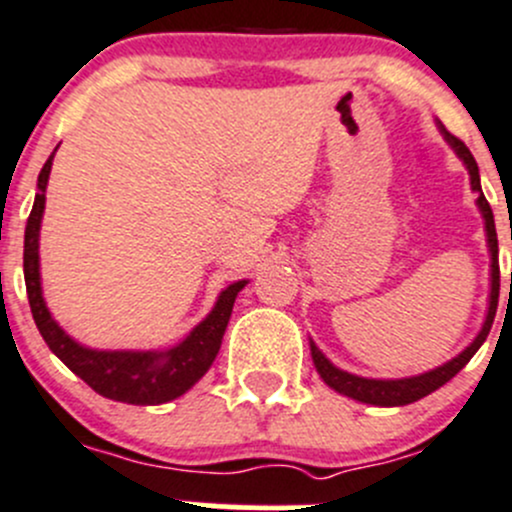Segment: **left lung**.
<instances>
[{
  "label": "left lung",
  "instance_id": "1",
  "mask_svg": "<svg viewBox=\"0 0 512 512\" xmlns=\"http://www.w3.org/2000/svg\"><path fill=\"white\" fill-rule=\"evenodd\" d=\"M438 131L443 134V139L448 141L450 149L455 151L463 166L468 169L470 176V189L475 191V206H478L480 216H483V224H485V241H488V254H490V296H488V311H485V321L480 326L478 336L463 348L455 358L445 361L443 366H435L430 368L426 373H418V376H408V378H363L356 376V373H348L343 368L333 366L326 356H323L321 348L316 346L313 341H308L311 346V358H313V366H316L318 376L323 378L328 388H333L336 393L341 396L353 398V401H361L368 403V406H381V408H396V406H408V403H416L421 398H426L428 393L438 391L440 386L450 381L458 371H463L465 363L475 356L480 346L485 343L488 338L490 326H493V318H495V308H498V296H500V266H498V234H495V221H493V209L490 204L485 201L483 189H480V174H478V164H475L473 154H470L468 146L463 144L460 139H455L450 131H445V126L440 121Z\"/></svg>",
  "mask_w": 512,
  "mask_h": 512
}]
</instances>
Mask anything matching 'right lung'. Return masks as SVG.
Masks as SVG:
<instances>
[{
	"instance_id": "obj_1",
	"label": "right lung",
	"mask_w": 512,
	"mask_h": 512,
	"mask_svg": "<svg viewBox=\"0 0 512 512\" xmlns=\"http://www.w3.org/2000/svg\"><path fill=\"white\" fill-rule=\"evenodd\" d=\"M59 149V146H57ZM54 149V154H57ZM54 154L42 166L37 179L39 194L34 196L32 214L24 231V281H27L29 306H32L34 323L39 333L52 348L54 356L77 373L86 386L94 388L99 396L111 401L131 403V406H161L174 398L184 396L189 388L204 378L219 353L229 326L234 301L239 296L244 281H234L219 293L214 308L206 313L204 321L196 323L184 341L171 348H154V351H101L79 343L69 336L52 311L47 308L42 291V273H39V231H42L44 204H47V184L52 174Z\"/></svg>"
}]
</instances>
